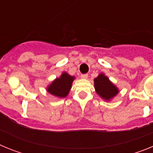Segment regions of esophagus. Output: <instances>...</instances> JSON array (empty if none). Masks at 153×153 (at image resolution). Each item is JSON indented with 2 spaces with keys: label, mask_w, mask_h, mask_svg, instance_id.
<instances>
[{
  "label": "esophagus",
  "mask_w": 153,
  "mask_h": 153,
  "mask_svg": "<svg viewBox=\"0 0 153 153\" xmlns=\"http://www.w3.org/2000/svg\"><path fill=\"white\" fill-rule=\"evenodd\" d=\"M81 78H83V79H86V78L88 77V74H81Z\"/></svg>",
  "instance_id": "obj_1"
}]
</instances>
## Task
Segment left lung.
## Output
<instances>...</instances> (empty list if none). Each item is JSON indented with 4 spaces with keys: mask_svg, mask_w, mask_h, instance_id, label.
Here are the masks:
<instances>
[{
    "mask_svg": "<svg viewBox=\"0 0 153 153\" xmlns=\"http://www.w3.org/2000/svg\"><path fill=\"white\" fill-rule=\"evenodd\" d=\"M94 86L97 93L102 99L109 100L118 93V89L109 80L104 74H100L94 79Z\"/></svg>",
    "mask_w": 153,
    "mask_h": 153,
    "instance_id": "8db88e82",
    "label": "left lung"
}]
</instances>
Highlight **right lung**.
Segmentation results:
<instances>
[{
    "instance_id": "obj_1",
    "label": "right lung",
    "mask_w": 153,
    "mask_h": 153,
    "mask_svg": "<svg viewBox=\"0 0 153 153\" xmlns=\"http://www.w3.org/2000/svg\"><path fill=\"white\" fill-rule=\"evenodd\" d=\"M74 76H71L67 73H63L60 78L55 79L47 88V91L55 97H67L69 93Z\"/></svg>"
}]
</instances>
